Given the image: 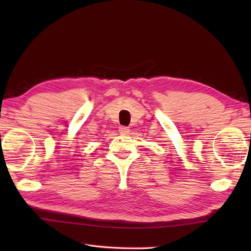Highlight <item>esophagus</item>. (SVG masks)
I'll use <instances>...</instances> for the list:
<instances>
[{"mask_svg": "<svg viewBox=\"0 0 251 251\" xmlns=\"http://www.w3.org/2000/svg\"><path fill=\"white\" fill-rule=\"evenodd\" d=\"M119 131L121 135H127V134H129V128L126 126H120Z\"/></svg>", "mask_w": 251, "mask_h": 251, "instance_id": "34e87169", "label": "esophagus"}]
</instances>
